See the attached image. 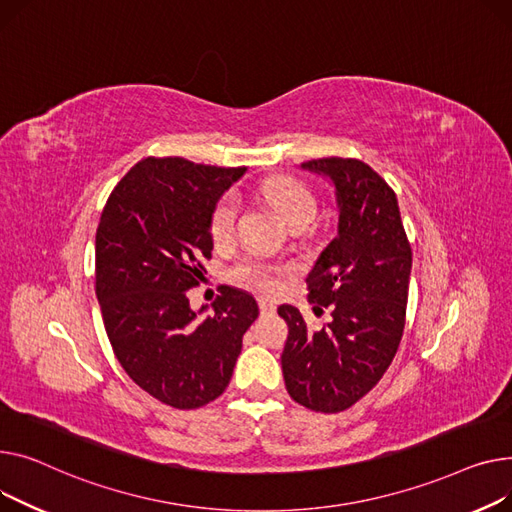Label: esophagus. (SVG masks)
I'll list each match as a JSON object with an SVG mask.
<instances>
[{"mask_svg":"<svg viewBox=\"0 0 512 512\" xmlns=\"http://www.w3.org/2000/svg\"><path fill=\"white\" fill-rule=\"evenodd\" d=\"M258 306H260V314L262 316H273L277 312V306L270 302V299H260Z\"/></svg>","mask_w":512,"mask_h":512,"instance_id":"esophagus-1","label":"esophagus"}]
</instances>
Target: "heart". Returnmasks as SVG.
Listing matches in <instances>:
<instances>
[{
    "label": "heart",
    "mask_w": 512,
    "mask_h": 512,
    "mask_svg": "<svg viewBox=\"0 0 512 512\" xmlns=\"http://www.w3.org/2000/svg\"><path fill=\"white\" fill-rule=\"evenodd\" d=\"M264 200L273 206L279 217L291 225L299 219H312L316 213V200L306 184L299 182L297 177L291 175H273L260 186ZM237 219V200L231 194H225L217 200V204L210 210L208 219V233L215 244H225L233 233ZM281 268L268 266L262 262L246 260L235 268V277L262 291H275L279 287Z\"/></svg>",
    "instance_id": "obj_1"
}]
</instances>
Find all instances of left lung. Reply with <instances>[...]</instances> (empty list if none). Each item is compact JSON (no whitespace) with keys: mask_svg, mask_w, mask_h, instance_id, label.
<instances>
[{"mask_svg":"<svg viewBox=\"0 0 512 512\" xmlns=\"http://www.w3.org/2000/svg\"><path fill=\"white\" fill-rule=\"evenodd\" d=\"M335 184L339 231L308 275L322 328L279 306L289 335L281 355L289 397L312 411L339 413L378 384L399 349L411 275V246L397 196L364 161L324 157L302 163Z\"/></svg>","mask_w":512,"mask_h":512,"instance_id":"8db88e82","label":"left lung"}]
</instances>
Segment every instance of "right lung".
I'll use <instances>...</instances> for the list:
<instances>
[{
  "label": "right lung",
  "instance_id": "right-lung-1",
  "mask_svg": "<svg viewBox=\"0 0 512 512\" xmlns=\"http://www.w3.org/2000/svg\"><path fill=\"white\" fill-rule=\"evenodd\" d=\"M246 167L182 157L138 161L107 198L97 227L95 291L117 362L150 397L198 409L227 388L256 299L223 287L215 314L190 308L213 239L210 210ZM204 310V308H202Z\"/></svg>",
  "mask_w": 512,
  "mask_h": 512
}]
</instances>
